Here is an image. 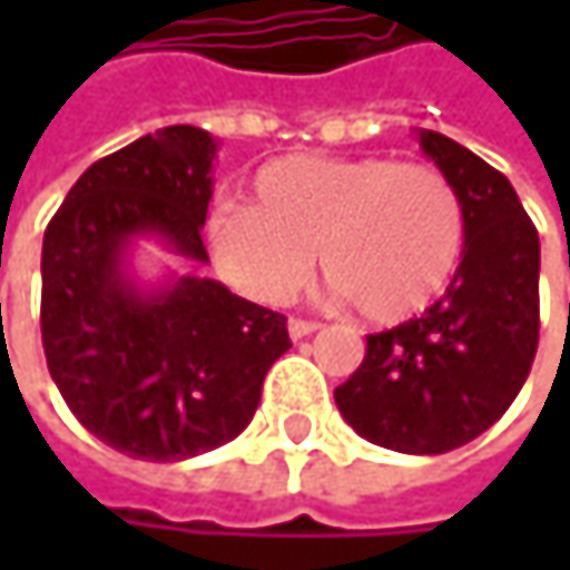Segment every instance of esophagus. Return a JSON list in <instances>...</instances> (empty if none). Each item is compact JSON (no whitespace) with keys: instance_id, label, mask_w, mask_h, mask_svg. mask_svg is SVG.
I'll return each instance as SVG.
<instances>
[{"instance_id":"34e87169","label":"esophagus","mask_w":570,"mask_h":570,"mask_svg":"<svg viewBox=\"0 0 570 570\" xmlns=\"http://www.w3.org/2000/svg\"><path fill=\"white\" fill-rule=\"evenodd\" d=\"M320 330V323L313 320H289V340H306Z\"/></svg>"}]
</instances>
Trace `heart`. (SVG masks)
Masks as SVG:
<instances>
[{
	"label": "heart",
	"mask_w": 570,
	"mask_h": 570,
	"mask_svg": "<svg viewBox=\"0 0 570 570\" xmlns=\"http://www.w3.org/2000/svg\"><path fill=\"white\" fill-rule=\"evenodd\" d=\"M207 250L227 284L271 306L309 284L320 254L333 296L390 326L449 289L465 254V204L429 165L289 155L257 171L250 207L210 214Z\"/></svg>",
	"instance_id": "heart-1"
}]
</instances>
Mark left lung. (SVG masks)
I'll return each mask as SVG.
<instances>
[{"instance_id":"obj_1","label":"left lung","mask_w":570,"mask_h":570,"mask_svg":"<svg viewBox=\"0 0 570 570\" xmlns=\"http://www.w3.org/2000/svg\"><path fill=\"white\" fill-rule=\"evenodd\" d=\"M415 138L462 194L465 254L422 316L366 336L360 370L333 396L373 445L442 455L492 429L528 380L541 244L505 174L439 131Z\"/></svg>"}]
</instances>
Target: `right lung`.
Wrapping results in <instances>:
<instances>
[{
    "instance_id": "add662e5",
    "label": "right lung",
    "mask_w": 570,
    "mask_h": 570,
    "mask_svg": "<svg viewBox=\"0 0 570 570\" xmlns=\"http://www.w3.org/2000/svg\"><path fill=\"white\" fill-rule=\"evenodd\" d=\"M214 158L204 128L145 135L75 180L42 240L49 373L75 419L131 459L180 462L237 439L289 350L286 316L220 281L145 284L131 267L141 240L207 264Z\"/></svg>"
}]
</instances>
